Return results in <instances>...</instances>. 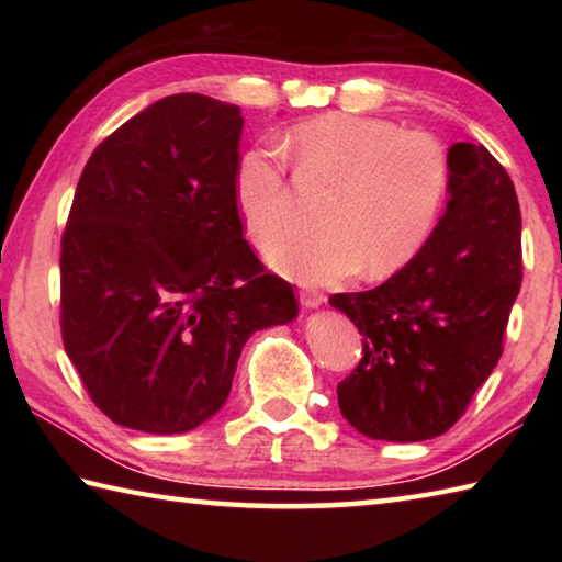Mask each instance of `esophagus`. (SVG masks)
I'll return each mask as SVG.
<instances>
[{
    "label": "esophagus",
    "instance_id": "1",
    "mask_svg": "<svg viewBox=\"0 0 562 562\" xmlns=\"http://www.w3.org/2000/svg\"><path fill=\"white\" fill-rule=\"evenodd\" d=\"M300 302H302V307L315 310V307H319V304H325L327 297L322 292H317V290H302L300 292Z\"/></svg>",
    "mask_w": 562,
    "mask_h": 562
}]
</instances>
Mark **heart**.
I'll list each match as a JSON object with an SVG mask.
<instances>
[{
  "mask_svg": "<svg viewBox=\"0 0 562 562\" xmlns=\"http://www.w3.org/2000/svg\"><path fill=\"white\" fill-rule=\"evenodd\" d=\"M297 173L331 186L317 233L284 235L268 247V262L307 284L389 278L429 240L451 186L443 146L429 133L398 131L379 119L325 113L290 133ZM235 211L255 245L270 243L290 211L288 176L268 148L237 160Z\"/></svg>",
  "mask_w": 562,
  "mask_h": 562,
  "instance_id": "b5f03b06",
  "label": "heart"
}]
</instances>
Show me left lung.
Listing matches in <instances>:
<instances>
[{
	"label": "left lung",
	"mask_w": 562,
	"mask_h": 562,
	"mask_svg": "<svg viewBox=\"0 0 562 562\" xmlns=\"http://www.w3.org/2000/svg\"><path fill=\"white\" fill-rule=\"evenodd\" d=\"M441 221L416 258L367 292L331 294L364 357L339 382V412L379 441H426L463 416L503 351L522 280L513 180L481 144L449 148Z\"/></svg>",
	"instance_id": "left-lung-1"
}]
</instances>
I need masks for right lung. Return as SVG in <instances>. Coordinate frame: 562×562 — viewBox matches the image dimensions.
<instances>
[{"instance_id":"add662e5","label":"right lung","mask_w":562,"mask_h":562,"mask_svg":"<svg viewBox=\"0 0 562 562\" xmlns=\"http://www.w3.org/2000/svg\"><path fill=\"white\" fill-rule=\"evenodd\" d=\"M243 116L176 93L93 150L61 237V337L113 424L186 434L221 412L252 331L297 317L243 237Z\"/></svg>"}]
</instances>
